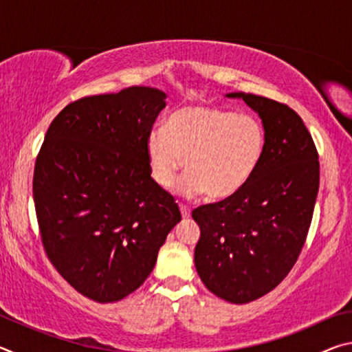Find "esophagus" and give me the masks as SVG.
I'll use <instances>...</instances> for the list:
<instances>
[{"label": "esophagus", "mask_w": 352, "mask_h": 352, "mask_svg": "<svg viewBox=\"0 0 352 352\" xmlns=\"http://www.w3.org/2000/svg\"><path fill=\"white\" fill-rule=\"evenodd\" d=\"M180 211H182L183 219L190 217V210H189V208H188L186 205H182V204H180Z\"/></svg>", "instance_id": "obj_1"}]
</instances>
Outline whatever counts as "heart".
<instances>
[{
    "instance_id": "1",
    "label": "heart",
    "mask_w": 352,
    "mask_h": 352,
    "mask_svg": "<svg viewBox=\"0 0 352 352\" xmlns=\"http://www.w3.org/2000/svg\"><path fill=\"white\" fill-rule=\"evenodd\" d=\"M155 183L177 184L186 197L204 194L212 200L236 195L258 169L265 151V129L258 118L212 105H188L169 116L166 129L151 130L146 142Z\"/></svg>"
}]
</instances>
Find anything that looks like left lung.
Segmentation results:
<instances>
[{"instance_id":"1","label":"left lung","mask_w":352,"mask_h":352,"mask_svg":"<svg viewBox=\"0 0 352 352\" xmlns=\"http://www.w3.org/2000/svg\"><path fill=\"white\" fill-rule=\"evenodd\" d=\"M262 119L265 151L250 182L233 197L195 208L200 226L194 262L214 295L245 305L289 275L305 245L320 184L317 147L295 110L247 93Z\"/></svg>"}]
</instances>
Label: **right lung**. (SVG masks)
Segmentation results:
<instances>
[{"mask_svg": "<svg viewBox=\"0 0 352 352\" xmlns=\"http://www.w3.org/2000/svg\"><path fill=\"white\" fill-rule=\"evenodd\" d=\"M166 93L130 87L68 104L51 122L34 169L41 242L83 296L113 302L146 281L182 220L151 177L146 142Z\"/></svg>", "mask_w": 352, "mask_h": 352, "instance_id": "right-lung-1", "label": "right lung"}]
</instances>
